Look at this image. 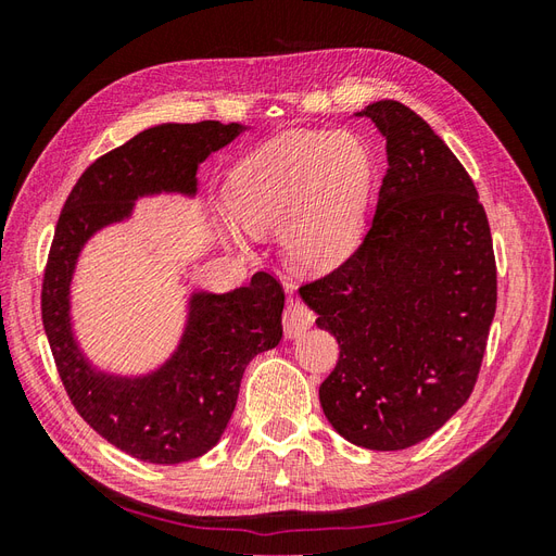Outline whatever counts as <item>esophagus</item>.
I'll list each match as a JSON object with an SVG mask.
<instances>
[{
	"label": "esophagus",
	"mask_w": 556,
	"mask_h": 556,
	"mask_svg": "<svg viewBox=\"0 0 556 556\" xmlns=\"http://www.w3.org/2000/svg\"><path fill=\"white\" fill-rule=\"evenodd\" d=\"M315 323L313 311L301 304V301H290L282 313V331L288 339H299L301 333H306Z\"/></svg>",
	"instance_id": "34e87169"
}]
</instances>
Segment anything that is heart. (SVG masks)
Masks as SVG:
<instances>
[{
	"mask_svg": "<svg viewBox=\"0 0 556 556\" xmlns=\"http://www.w3.org/2000/svg\"><path fill=\"white\" fill-rule=\"evenodd\" d=\"M374 180V157L352 131H294L264 143L237 164L227 204L252 231H278L290 262L323 271L345 262L359 245ZM227 237L245 233L217 215Z\"/></svg>",
	"mask_w": 556,
	"mask_h": 556,
	"instance_id": "b5f03b06",
	"label": "heart"
}]
</instances>
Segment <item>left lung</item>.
Masks as SVG:
<instances>
[{
	"instance_id": "obj_1",
	"label": "left lung",
	"mask_w": 556,
	"mask_h": 556,
	"mask_svg": "<svg viewBox=\"0 0 556 556\" xmlns=\"http://www.w3.org/2000/svg\"><path fill=\"white\" fill-rule=\"evenodd\" d=\"M387 174L362 245L299 290L339 341L319 384L329 425L366 450L429 439L470 396L496 313L490 223L473 180L422 117L368 104Z\"/></svg>"
}]
</instances>
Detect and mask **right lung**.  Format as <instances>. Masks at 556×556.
<instances>
[{"label":"right lung","instance_id":"add662e5","mask_svg":"<svg viewBox=\"0 0 556 556\" xmlns=\"http://www.w3.org/2000/svg\"><path fill=\"white\" fill-rule=\"evenodd\" d=\"M245 127L204 121L150 127L92 162L55 227L41 290V317L74 408L117 450L148 464L206 454L237 408L245 366L282 339L280 282L264 271L225 294L192 292L174 355L146 376L99 371L72 327V280L80 250L99 229L125 223L141 197L197 194V169Z\"/></svg>","mask_w":556,"mask_h":556}]
</instances>
